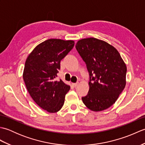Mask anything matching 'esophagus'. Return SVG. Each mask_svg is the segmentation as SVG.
Masks as SVG:
<instances>
[{
    "label": "esophagus",
    "mask_w": 145,
    "mask_h": 145,
    "mask_svg": "<svg viewBox=\"0 0 145 145\" xmlns=\"http://www.w3.org/2000/svg\"><path fill=\"white\" fill-rule=\"evenodd\" d=\"M72 85L73 87H76L78 86V83H73V84H72Z\"/></svg>",
    "instance_id": "34e87169"
}]
</instances>
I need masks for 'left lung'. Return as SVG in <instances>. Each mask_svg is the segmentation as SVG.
Returning <instances> with one entry per match:
<instances>
[{
	"instance_id": "obj_1",
	"label": "left lung",
	"mask_w": 145,
	"mask_h": 145,
	"mask_svg": "<svg viewBox=\"0 0 145 145\" xmlns=\"http://www.w3.org/2000/svg\"><path fill=\"white\" fill-rule=\"evenodd\" d=\"M75 47L90 76L89 90L82 98L83 102L94 112L108 108L125 87L126 64L115 47L99 39H81Z\"/></svg>"
}]
</instances>
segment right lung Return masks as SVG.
<instances>
[{"instance_id": "add662e5", "label": "right lung", "mask_w": 145, "mask_h": 145, "mask_svg": "<svg viewBox=\"0 0 145 145\" xmlns=\"http://www.w3.org/2000/svg\"><path fill=\"white\" fill-rule=\"evenodd\" d=\"M73 40L51 39L43 42L27 57L23 78L33 101L48 112L56 113L63 106L70 87L57 80L60 61L74 47Z\"/></svg>"}]
</instances>
